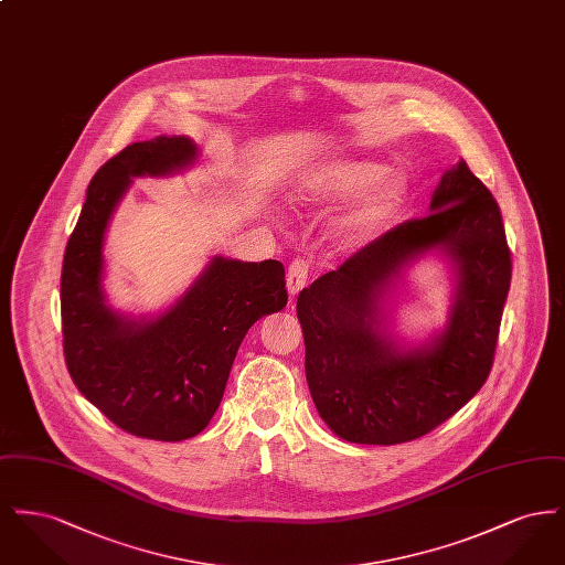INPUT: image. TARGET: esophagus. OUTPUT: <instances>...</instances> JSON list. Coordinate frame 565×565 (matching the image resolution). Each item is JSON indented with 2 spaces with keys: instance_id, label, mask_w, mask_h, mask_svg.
<instances>
[{
  "instance_id": "esophagus-1",
  "label": "esophagus",
  "mask_w": 565,
  "mask_h": 565,
  "mask_svg": "<svg viewBox=\"0 0 565 565\" xmlns=\"http://www.w3.org/2000/svg\"><path fill=\"white\" fill-rule=\"evenodd\" d=\"M286 279H288V292L298 295L305 288L307 279H309V263L305 258H295L288 267Z\"/></svg>"
}]
</instances>
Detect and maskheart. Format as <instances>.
Masks as SVG:
<instances>
[{"instance_id":"obj_1","label":"heart","mask_w":565,"mask_h":565,"mask_svg":"<svg viewBox=\"0 0 565 565\" xmlns=\"http://www.w3.org/2000/svg\"><path fill=\"white\" fill-rule=\"evenodd\" d=\"M383 167L369 161H339L311 173L298 190L295 201L300 207H322L348 201L369 190L358 205L343 215L332 231V237L341 249H355L371 242L396 215L401 214L408 184L401 173H387Z\"/></svg>"}]
</instances>
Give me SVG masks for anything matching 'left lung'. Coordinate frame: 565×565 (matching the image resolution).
Listing matches in <instances>:
<instances>
[{
	"mask_svg": "<svg viewBox=\"0 0 565 565\" xmlns=\"http://www.w3.org/2000/svg\"><path fill=\"white\" fill-rule=\"evenodd\" d=\"M430 207L360 247L296 300L313 403L330 430L350 443L422 438L456 415L491 373L512 277L500 207L463 161L443 175ZM434 244L458 263L452 322L430 351L398 354L375 328V300L406 257Z\"/></svg>",
	"mask_w": 565,
	"mask_h": 565,
	"instance_id": "obj_1",
	"label": "left lung"
}]
</instances>
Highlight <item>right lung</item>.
<instances>
[{
	"instance_id": "right-lung-1",
	"label": "right lung",
	"mask_w": 565,
	"mask_h": 565,
	"mask_svg": "<svg viewBox=\"0 0 565 565\" xmlns=\"http://www.w3.org/2000/svg\"><path fill=\"white\" fill-rule=\"evenodd\" d=\"M194 154L186 137H159L111 157L88 184L61 270L63 355L76 387L120 430L167 443L207 428L249 326L288 302L279 260L214 258L159 320L129 322L106 307L102 247L116 203L131 178L171 173Z\"/></svg>"
}]
</instances>
